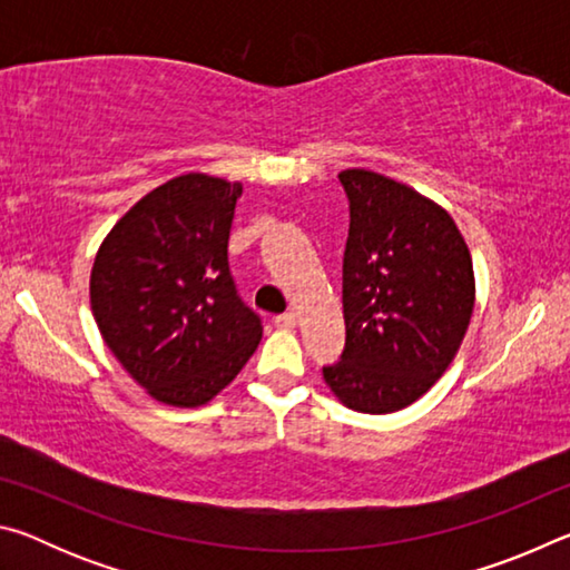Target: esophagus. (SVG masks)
Returning a JSON list of instances; mask_svg holds the SVG:
<instances>
[{
	"label": "esophagus",
	"instance_id": "obj_1",
	"mask_svg": "<svg viewBox=\"0 0 570 570\" xmlns=\"http://www.w3.org/2000/svg\"><path fill=\"white\" fill-rule=\"evenodd\" d=\"M274 324L278 326V330H286V332H292V330H296V314H278V316H274Z\"/></svg>",
	"mask_w": 570,
	"mask_h": 570
}]
</instances>
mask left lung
Returning <instances> with one entry per match:
<instances>
[{"label":"left lung","instance_id":"obj_1","mask_svg":"<svg viewBox=\"0 0 570 570\" xmlns=\"http://www.w3.org/2000/svg\"><path fill=\"white\" fill-rule=\"evenodd\" d=\"M340 180L350 198L344 250L342 362L324 382L344 407L390 414L410 407L455 360L475 308L465 236L445 208L364 168Z\"/></svg>","mask_w":570,"mask_h":570}]
</instances>
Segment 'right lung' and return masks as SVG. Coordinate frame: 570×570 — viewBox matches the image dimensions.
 Returning <instances> with one entry per match:
<instances>
[{
	"mask_svg": "<svg viewBox=\"0 0 570 570\" xmlns=\"http://www.w3.org/2000/svg\"><path fill=\"white\" fill-rule=\"evenodd\" d=\"M238 180L186 173L146 193L95 254L90 308L102 342L153 400L200 407L264 336L228 268Z\"/></svg>",
	"mask_w": 570,
	"mask_h": 570,
	"instance_id": "right-lung-1",
	"label": "right lung"
}]
</instances>
